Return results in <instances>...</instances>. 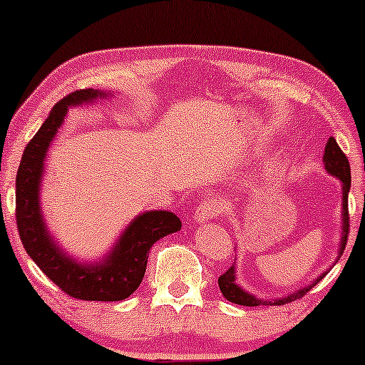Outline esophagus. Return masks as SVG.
<instances>
[{
    "mask_svg": "<svg viewBox=\"0 0 365 365\" xmlns=\"http://www.w3.org/2000/svg\"><path fill=\"white\" fill-rule=\"evenodd\" d=\"M220 212H221L220 202H217V200H215V199H206L202 204H200L199 207H197L194 220L197 221V223H204V221L216 217L217 215H220Z\"/></svg>",
    "mask_w": 365,
    "mask_h": 365,
    "instance_id": "obj_1",
    "label": "esophagus"
}]
</instances>
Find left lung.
Masks as SVG:
<instances>
[{"instance_id":"left-lung-1","label":"left lung","mask_w":365,"mask_h":365,"mask_svg":"<svg viewBox=\"0 0 365 365\" xmlns=\"http://www.w3.org/2000/svg\"><path fill=\"white\" fill-rule=\"evenodd\" d=\"M322 161H324V170L341 182V238H340V245H338L336 261H334V262H338V259L341 257L343 250H345L346 237H349V226H350L349 225V221H350V217H349V192H350V185H351L350 163L333 137H329V140L326 142ZM329 269H326L324 273H321L311 284H307V287H302L300 290L288 293V295H284V297H278V299H259V297H255L250 292H247L245 288H242L240 284L237 283L235 264H232V267H230L226 273L220 276L217 284H220V290H221V293H223L225 299L230 300V302H233V304L245 305V307H257V305H284V304L293 302V300L300 299V297H304L305 293L311 290L314 284L319 283L321 279L328 274Z\"/></svg>"}]
</instances>
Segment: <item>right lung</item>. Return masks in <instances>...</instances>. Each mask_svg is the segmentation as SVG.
Masks as SVG:
<instances>
[{
  "label": "right lung",
  "instance_id": "add662e5",
  "mask_svg": "<svg viewBox=\"0 0 365 365\" xmlns=\"http://www.w3.org/2000/svg\"><path fill=\"white\" fill-rule=\"evenodd\" d=\"M108 96L111 94L99 89L75 91L54 104L43 127L24 150L15 183L16 226L24 249L66 295L98 302H116L132 295L144 278L154 242L182 228V221L170 211L142 212L130 221L110 252L92 262L77 261L49 235L41 209V183L49 145L65 121L68 108L83 106Z\"/></svg>",
  "mask_w": 365,
  "mask_h": 365
}]
</instances>
